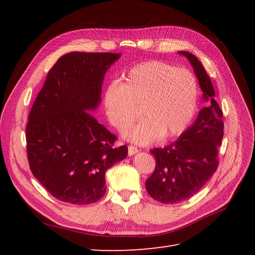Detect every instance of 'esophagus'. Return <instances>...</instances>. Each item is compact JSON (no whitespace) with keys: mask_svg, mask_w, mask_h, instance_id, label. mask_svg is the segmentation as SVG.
Wrapping results in <instances>:
<instances>
[{"mask_svg":"<svg viewBox=\"0 0 255 255\" xmlns=\"http://www.w3.org/2000/svg\"><path fill=\"white\" fill-rule=\"evenodd\" d=\"M138 151H139V149H138L137 146L132 144L128 145V155H134V154H136Z\"/></svg>","mask_w":255,"mask_h":255,"instance_id":"esophagus-1","label":"esophagus"}]
</instances>
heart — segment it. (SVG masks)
<instances>
[{
  "instance_id": "b5f03b06",
  "label": "heart",
  "mask_w": 255,
  "mask_h": 255,
  "mask_svg": "<svg viewBox=\"0 0 255 255\" xmlns=\"http://www.w3.org/2000/svg\"><path fill=\"white\" fill-rule=\"evenodd\" d=\"M198 82L191 71L165 61L151 60L132 67L122 83L113 82L104 91V107L112 125L120 132L144 118L127 135L137 143L183 133L194 117Z\"/></svg>"
}]
</instances>
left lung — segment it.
<instances>
[{
	"label": "left lung",
	"instance_id": "obj_1",
	"mask_svg": "<svg viewBox=\"0 0 255 255\" xmlns=\"http://www.w3.org/2000/svg\"><path fill=\"white\" fill-rule=\"evenodd\" d=\"M194 67L210 103L179 139L163 149H153L155 169L145 181L148 194L158 202L173 204L195 196L217 170L218 150L223 137V114L214 99L215 90L203 65L194 54L181 51Z\"/></svg>",
	"mask_w": 255,
	"mask_h": 255
}]
</instances>
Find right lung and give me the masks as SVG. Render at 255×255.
Instances as JSON below:
<instances>
[{
  "label": "right lung",
  "instance_id": "1",
  "mask_svg": "<svg viewBox=\"0 0 255 255\" xmlns=\"http://www.w3.org/2000/svg\"><path fill=\"white\" fill-rule=\"evenodd\" d=\"M117 53L71 52L47 75L25 128L30 171L50 194L71 204H89L105 194V172L126 158L111 133L89 111L101 101L107 69Z\"/></svg>",
  "mask_w": 255,
  "mask_h": 255
}]
</instances>
